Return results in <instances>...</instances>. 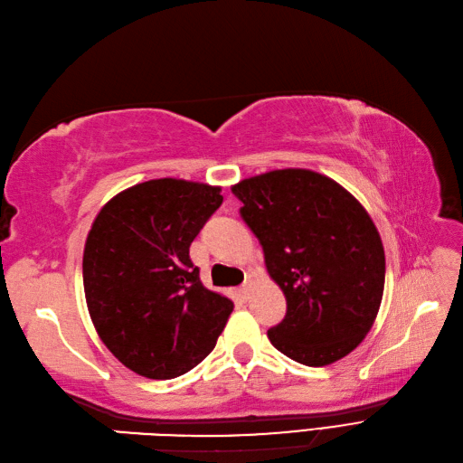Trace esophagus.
Segmentation results:
<instances>
[{
	"instance_id": "esophagus-1",
	"label": "esophagus",
	"mask_w": 463,
	"mask_h": 463,
	"mask_svg": "<svg viewBox=\"0 0 463 463\" xmlns=\"http://www.w3.org/2000/svg\"><path fill=\"white\" fill-rule=\"evenodd\" d=\"M239 291L244 299H248V295H250V291H252V279H246Z\"/></svg>"
}]
</instances>
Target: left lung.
I'll return each mask as SVG.
<instances>
[{
    "instance_id": "obj_1",
    "label": "left lung",
    "mask_w": 463,
    "mask_h": 463,
    "mask_svg": "<svg viewBox=\"0 0 463 463\" xmlns=\"http://www.w3.org/2000/svg\"><path fill=\"white\" fill-rule=\"evenodd\" d=\"M232 194L288 301L286 318L268 330L271 345L311 367L345 358L383 298L385 252L372 217L340 184L303 168L248 177Z\"/></svg>"
}]
</instances>
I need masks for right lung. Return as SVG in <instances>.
<instances>
[{"label": "right lung", "instance_id": "obj_1", "mask_svg": "<svg viewBox=\"0 0 463 463\" xmlns=\"http://www.w3.org/2000/svg\"><path fill=\"white\" fill-rule=\"evenodd\" d=\"M222 203L221 187L150 180L117 194L84 248L88 311L103 345L148 379L184 375L203 362L232 313L209 291L189 246Z\"/></svg>", "mask_w": 463, "mask_h": 463}]
</instances>
